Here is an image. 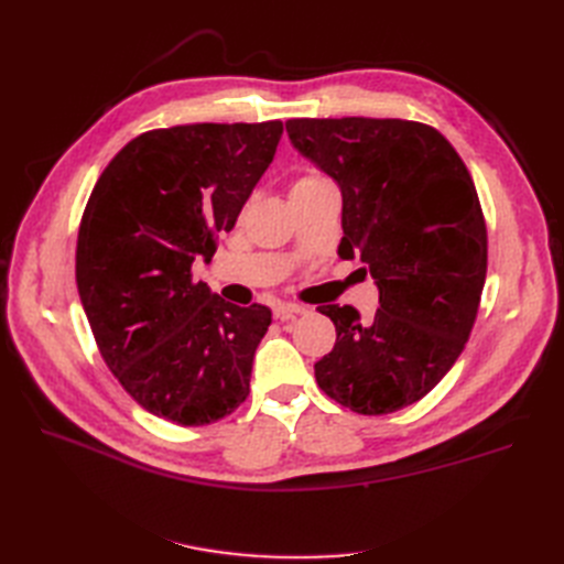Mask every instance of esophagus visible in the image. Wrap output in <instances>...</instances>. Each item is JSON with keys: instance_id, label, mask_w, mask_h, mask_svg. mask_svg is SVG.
<instances>
[{"instance_id": "obj_1", "label": "esophagus", "mask_w": 564, "mask_h": 564, "mask_svg": "<svg viewBox=\"0 0 564 564\" xmlns=\"http://www.w3.org/2000/svg\"><path fill=\"white\" fill-rule=\"evenodd\" d=\"M272 313H275L278 319H284V317H294V315H305L308 313V308L299 303H278L275 308H272Z\"/></svg>"}]
</instances>
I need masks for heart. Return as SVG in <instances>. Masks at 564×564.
<instances>
[{
  "instance_id": "1",
  "label": "heart",
  "mask_w": 564,
  "mask_h": 564,
  "mask_svg": "<svg viewBox=\"0 0 564 564\" xmlns=\"http://www.w3.org/2000/svg\"><path fill=\"white\" fill-rule=\"evenodd\" d=\"M315 181H322V176H317V174H305V176H301V178L294 181L292 191H296V187H303V185H311V183H315Z\"/></svg>"
}]
</instances>
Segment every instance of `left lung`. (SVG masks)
<instances>
[{
	"instance_id": "1",
	"label": "left lung",
	"mask_w": 564,
	"mask_h": 564,
	"mask_svg": "<svg viewBox=\"0 0 564 564\" xmlns=\"http://www.w3.org/2000/svg\"><path fill=\"white\" fill-rule=\"evenodd\" d=\"M289 141L344 197L340 259H360L379 311L319 305L336 344L317 386L357 414L419 402L464 350L487 275V226L464 160L437 129L409 119H289Z\"/></svg>"
}]
</instances>
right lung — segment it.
<instances>
[{
	"instance_id": "obj_1",
	"label": "right lung",
	"mask_w": 564,
	"mask_h": 564,
	"mask_svg": "<svg viewBox=\"0 0 564 564\" xmlns=\"http://www.w3.org/2000/svg\"><path fill=\"white\" fill-rule=\"evenodd\" d=\"M280 135V119L152 129L94 185L77 235V292L100 357L150 414L207 425L249 395L270 308L212 294L193 280V261H212Z\"/></svg>"
}]
</instances>
